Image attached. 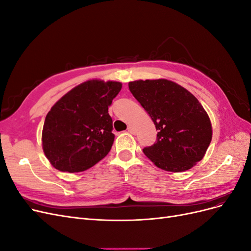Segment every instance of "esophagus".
<instances>
[{
    "label": "esophagus",
    "instance_id": "1",
    "mask_svg": "<svg viewBox=\"0 0 251 251\" xmlns=\"http://www.w3.org/2000/svg\"><path fill=\"white\" fill-rule=\"evenodd\" d=\"M127 131H128V132H130L131 134H135V133H136V130H135V127H134V126H128V127H127Z\"/></svg>",
    "mask_w": 251,
    "mask_h": 251
}]
</instances>
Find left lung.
<instances>
[{
  "mask_svg": "<svg viewBox=\"0 0 251 251\" xmlns=\"http://www.w3.org/2000/svg\"><path fill=\"white\" fill-rule=\"evenodd\" d=\"M133 96L158 131L156 142L143 153L159 169L180 173L202 160L211 141L210 119L199 100L168 79L128 82Z\"/></svg>",
  "mask_w": 251,
  "mask_h": 251,
  "instance_id": "left-lung-1",
  "label": "left lung"
}]
</instances>
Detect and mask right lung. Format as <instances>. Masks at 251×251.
Wrapping results in <instances>:
<instances>
[{
    "label": "right lung",
    "instance_id": "right-lung-1",
    "mask_svg": "<svg viewBox=\"0 0 251 251\" xmlns=\"http://www.w3.org/2000/svg\"><path fill=\"white\" fill-rule=\"evenodd\" d=\"M121 82L88 80L53 105L45 119L43 150L58 171L78 173L108 155L115 135L108 110Z\"/></svg>",
    "mask_w": 251,
    "mask_h": 251
}]
</instances>
